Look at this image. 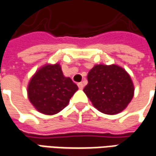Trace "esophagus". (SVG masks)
Segmentation results:
<instances>
[{"instance_id": "obj_1", "label": "esophagus", "mask_w": 156, "mask_h": 156, "mask_svg": "<svg viewBox=\"0 0 156 156\" xmlns=\"http://www.w3.org/2000/svg\"><path fill=\"white\" fill-rule=\"evenodd\" d=\"M78 86L79 89H83V83H78Z\"/></svg>"}]
</instances>
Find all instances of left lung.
<instances>
[{
    "label": "left lung",
    "instance_id": "8db88e82",
    "mask_svg": "<svg viewBox=\"0 0 156 156\" xmlns=\"http://www.w3.org/2000/svg\"><path fill=\"white\" fill-rule=\"evenodd\" d=\"M83 91L93 105L106 115L123 111L134 96L129 75L117 65H96L88 74Z\"/></svg>",
    "mask_w": 156,
    "mask_h": 156
}]
</instances>
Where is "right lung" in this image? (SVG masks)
I'll return each mask as SVG.
<instances>
[{
	"label": "right lung",
	"instance_id": "1",
	"mask_svg": "<svg viewBox=\"0 0 156 156\" xmlns=\"http://www.w3.org/2000/svg\"><path fill=\"white\" fill-rule=\"evenodd\" d=\"M70 78L63 76L59 64L46 65L33 76L28 85V98L44 115H55L68 105L78 90Z\"/></svg>",
	"mask_w": 156,
	"mask_h": 156
}]
</instances>
